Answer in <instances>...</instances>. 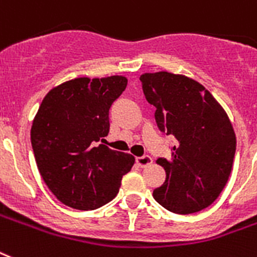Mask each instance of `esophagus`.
<instances>
[{"instance_id": "1", "label": "esophagus", "mask_w": 257, "mask_h": 257, "mask_svg": "<svg viewBox=\"0 0 257 257\" xmlns=\"http://www.w3.org/2000/svg\"><path fill=\"white\" fill-rule=\"evenodd\" d=\"M135 162H137V164H138L139 167H147V166H150V164L153 163V159H151V157H149V155H143V157L137 158Z\"/></svg>"}]
</instances>
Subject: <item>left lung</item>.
<instances>
[{
	"instance_id": "1",
	"label": "left lung",
	"mask_w": 257,
	"mask_h": 257,
	"mask_svg": "<svg viewBox=\"0 0 257 257\" xmlns=\"http://www.w3.org/2000/svg\"><path fill=\"white\" fill-rule=\"evenodd\" d=\"M146 99L157 108L161 131L176 139L170 159L159 158L166 180L154 199L175 213H194L212 204L232 170L236 137L220 103L199 82L167 71L141 75Z\"/></svg>"
}]
</instances>
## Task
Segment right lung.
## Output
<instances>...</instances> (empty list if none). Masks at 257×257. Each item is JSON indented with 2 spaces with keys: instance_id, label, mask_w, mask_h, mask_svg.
<instances>
[{
  "instance_id": "1",
  "label": "right lung",
  "mask_w": 257,
  "mask_h": 257,
  "mask_svg": "<svg viewBox=\"0 0 257 257\" xmlns=\"http://www.w3.org/2000/svg\"><path fill=\"white\" fill-rule=\"evenodd\" d=\"M127 78H75L51 89L30 131L37 167L59 202L75 210L99 208L115 198L130 154L98 145L110 130L108 110Z\"/></svg>"
}]
</instances>
